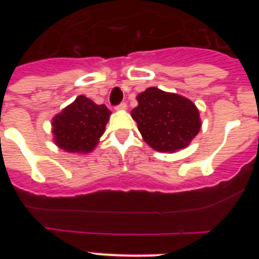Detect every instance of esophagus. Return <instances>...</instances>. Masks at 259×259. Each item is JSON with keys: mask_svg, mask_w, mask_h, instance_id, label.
<instances>
[{"mask_svg": "<svg viewBox=\"0 0 259 259\" xmlns=\"http://www.w3.org/2000/svg\"><path fill=\"white\" fill-rule=\"evenodd\" d=\"M115 109H118V110L127 109V104H125V102H120V104H119V105H116Z\"/></svg>", "mask_w": 259, "mask_h": 259, "instance_id": "34e87169", "label": "esophagus"}]
</instances>
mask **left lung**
<instances>
[{
  "mask_svg": "<svg viewBox=\"0 0 259 259\" xmlns=\"http://www.w3.org/2000/svg\"><path fill=\"white\" fill-rule=\"evenodd\" d=\"M137 102L132 118L144 140L158 152L183 149L200 131L197 107L182 96L148 88L137 96Z\"/></svg>",
  "mask_w": 259,
  "mask_h": 259,
  "instance_id": "left-lung-1",
  "label": "left lung"
}]
</instances>
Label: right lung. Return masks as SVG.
Listing matches in <instances>:
<instances>
[{
    "label": "right lung",
    "mask_w": 259,
    "mask_h": 259,
    "mask_svg": "<svg viewBox=\"0 0 259 259\" xmlns=\"http://www.w3.org/2000/svg\"><path fill=\"white\" fill-rule=\"evenodd\" d=\"M109 116L110 110L105 105H96L85 96H79L53 119L56 144L70 153L91 152L105 132Z\"/></svg>",
    "instance_id": "obj_1"
}]
</instances>
